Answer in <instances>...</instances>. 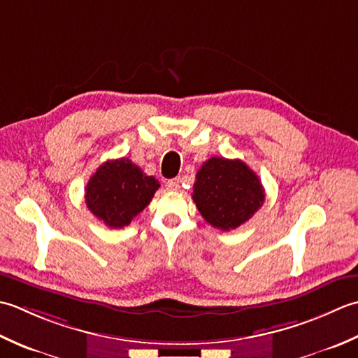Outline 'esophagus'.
Returning a JSON list of instances; mask_svg holds the SVG:
<instances>
[{"instance_id":"34e87169","label":"esophagus","mask_w":358,"mask_h":358,"mask_svg":"<svg viewBox=\"0 0 358 358\" xmlns=\"http://www.w3.org/2000/svg\"><path fill=\"white\" fill-rule=\"evenodd\" d=\"M166 189H171V192H178V189L180 188V180L179 179H171L166 182Z\"/></svg>"}]
</instances>
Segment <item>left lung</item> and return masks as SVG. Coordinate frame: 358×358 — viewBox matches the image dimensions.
I'll return each instance as SVG.
<instances>
[{"label": "left lung", "instance_id": "8db88e82", "mask_svg": "<svg viewBox=\"0 0 358 358\" xmlns=\"http://www.w3.org/2000/svg\"><path fill=\"white\" fill-rule=\"evenodd\" d=\"M193 201L203 220L229 231L247 222L264 202V188L243 160L210 157L196 173Z\"/></svg>", "mask_w": 358, "mask_h": 358}]
</instances>
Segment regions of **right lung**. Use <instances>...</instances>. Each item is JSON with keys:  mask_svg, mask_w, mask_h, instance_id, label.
Masks as SVG:
<instances>
[{"mask_svg": "<svg viewBox=\"0 0 358 358\" xmlns=\"http://www.w3.org/2000/svg\"><path fill=\"white\" fill-rule=\"evenodd\" d=\"M160 187L129 159L101 164L87 180L85 202L91 213L108 227L122 229L148 206Z\"/></svg>", "mask_w": 358, "mask_h": 358, "instance_id": "obj_1", "label": "right lung"}]
</instances>
